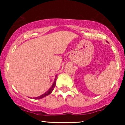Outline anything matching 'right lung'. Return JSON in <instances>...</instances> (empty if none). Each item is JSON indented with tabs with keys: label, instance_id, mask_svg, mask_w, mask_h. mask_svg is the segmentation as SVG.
<instances>
[{
	"label": "right lung",
	"instance_id": "obj_1",
	"mask_svg": "<svg viewBox=\"0 0 125 125\" xmlns=\"http://www.w3.org/2000/svg\"><path fill=\"white\" fill-rule=\"evenodd\" d=\"M55 84H56V75H55V79L54 80V83L52 84V86L51 87V88H50L48 91H47L46 93H45L44 94H43L42 95H40V96H39V97H37L34 98V99H42V98L45 97L47 96V95H48L49 94H51V93H52V91H53L54 88V87L55 86Z\"/></svg>",
	"mask_w": 125,
	"mask_h": 125
}]
</instances>
